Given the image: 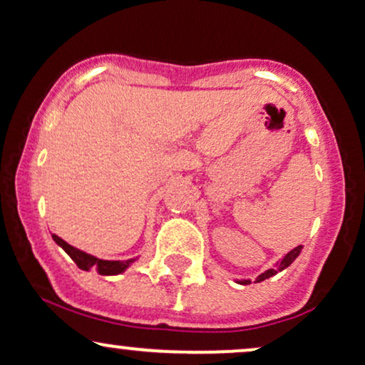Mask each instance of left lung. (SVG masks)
Returning <instances> with one entry per match:
<instances>
[{
  "label": "left lung",
  "mask_w": 365,
  "mask_h": 365,
  "mask_svg": "<svg viewBox=\"0 0 365 365\" xmlns=\"http://www.w3.org/2000/svg\"><path fill=\"white\" fill-rule=\"evenodd\" d=\"M303 250V245H298L296 247V249H292L289 254H286V257L281 260V262H279L276 267L274 269H269V271H265L264 274H260V276L255 279V282H260V281H265V279H269L271 276H274V274H277L279 271H282V269H286L287 265L289 264H292V260H294L296 257H298L299 255V252ZM242 284H249V281H242Z\"/></svg>",
  "instance_id": "obj_1"
}]
</instances>
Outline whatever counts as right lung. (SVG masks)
Segmentation results:
<instances>
[{
	"mask_svg": "<svg viewBox=\"0 0 365 365\" xmlns=\"http://www.w3.org/2000/svg\"><path fill=\"white\" fill-rule=\"evenodd\" d=\"M52 238L57 242L58 245L62 247V249L67 252V254H69V257L74 260L76 265H78L79 269H84V271H89V269H93V271H96L98 274H103V276H113V274L123 272L125 269L128 267V264L133 262V259L132 260H101V259H96V257H93V255L84 254V252L74 249L73 245L67 244V242L62 240L61 237H57L56 233H53Z\"/></svg>",
	"mask_w": 365,
	"mask_h": 365,
	"instance_id": "1",
	"label": "right lung"
}]
</instances>
